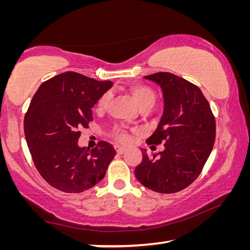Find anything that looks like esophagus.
Wrapping results in <instances>:
<instances>
[{
  "mask_svg": "<svg viewBox=\"0 0 250 250\" xmlns=\"http://www.w3.org/2000/svg\"><path fill=\"white\" fill-rule=\"evenodd\" d=\"M115 149H116L118 154H124L125 152V149H124V147H121V146H116Z\"/></svg>",
  "mask_w": 250,
  "mask_h": 250,
  "instance_id": "1",
  "label": "esophagus"
}]
</instances>
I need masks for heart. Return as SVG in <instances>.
Returning a JSON list of instances; mask_svg holds the SVG:
<instances>
[{
	"instance_id": "b5f03b06",
	"label": "heart",
	"mask_w": 250,
	"mask_h": 250,
	"mask_svg": "<svg viewBox=\"0 0 250 250\" xmlns=\"http://www.w3.org/2000/svg\"><path fill=\"white\" fill-rule=\"evenodd\" d=\"M126 89L130 92L131 95L133 96V98L137 101L139 107H140L142 110H150L156 103V94L155 91L152 89L150 86L145 83H130ZM110 100H111V96L108 92H105L103 96L100 97L96 104V111L98 112H103L105 109L108 108V105L110 104ZM112 138L116 139V140L122 143V145H128V143L131 141V137L128 133L124 126H117L115 130L112 131Z\"/></svg>"
}]
</instances>
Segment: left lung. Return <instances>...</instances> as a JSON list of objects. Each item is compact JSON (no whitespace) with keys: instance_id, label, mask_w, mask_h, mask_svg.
I'll use <instances>...</instances> for the list:
<instances>
[{"instance_id":"obj_1","label":"left lung","mask_w":250,"mask_h":250,"mask_svg":"<svg viewBox=\"0 0 250 250\" xmlns=\"http://www.w3.org/2000/svg\"><path fill=\"white\" fill-rule=\"evenodd\" d=\"M146 79L163 90V117L149 146L164 143V151L149 155L135 167L137 180L146 188L173 194L188 188L204 167L214 146L216 121L208 101L196 84L171 73H155Z\"/></svg>"}]
</instances>
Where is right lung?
I'll return each instance as SVG.
<instances>
[{"instance_id":"add662e5","label":"right lung","mask_w":250,"mask_h":250,"mask_svg":"<svg viewBox=\"0 0 250 250\" xmlns=\"http://www.w3.org/2000/svg\"><path fill=\"white\" fill-rule=\"evenodd\" d=\"M112 86L110 80L66 71L46 80L25 113L24 132L34 166L47 183L65 193H82L104 179L116 151L99 141L79 147L80 129L89 128L91 108Z\"/></svg>"}]
</instances>
